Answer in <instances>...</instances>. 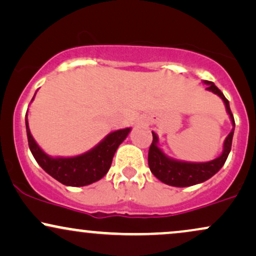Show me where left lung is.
Segmentation results:
<instances>
[{
    "label": "left lung",
    "mask_w": 256,
    "mask_h": 256,
    "mask_svg": "<svg viewBox=\"0 0 256 256\" xmlns=\"http://www.w3.org/2000/svg\"><path fill=\"white\" fill-rule=\"evenodd\" d=\"M202 83L206 84V90L218 95L223 100L228 116L232 120V128L226 136V140H224L223 150H222L220 155L217 158L208 162H190L170 158L160 148L158 136L155 132L152 131V143L150 146L149 155H148L149 168L152 173L160 181H162L166 184H169V186L188 187L208 180L223 167L228 158V155L232 150L234 131H235V120H234V116L232 110H230L229 101L226 100V98L224 96V94L222 93L220 89L214 86V82L202 81Z\"/></svg>",
    "instance_id": "8db88e82"
}]
</instances>
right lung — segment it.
<instances>
[{
	"instance_id": "obj_1",
	"label": "right lung",
	"mask_w": 256,
	"mask_h": 256,
	"mask_svg": "<svg viewBox=\"0 0 256 256\" xmlns=\"http://www.w3.org/2000/svg\"><path fill=\"white\" fill-rule=\"evenodd\" d=\"M34 94V96H36ZM33 96L32 101L34 100ZM30 101V102H32ZM26 131L30 150L33 158L48 175L60 184L72 187L87 186L102 178L112 164L118 146L131 132V128L110 132L102 140L88 152L76 156H51L38 146L30 134L26 113Z\"/></svg>"
}]
</instances>
